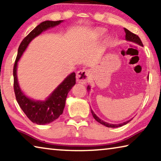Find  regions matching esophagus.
<instances>
[{"label": "esophagus", "instance_id": "1", "mask_svg": "<svg viewBox=\"0 0 161 161\" xmlns=\"http://www.w3.org/2000/svg\"><path fill=\"white\" fill-rule=\"evenodd\" d=\"M90 71L86 69H82L78 70L77 72V74H76V79H77V81L80 83L85 84L88 82V76L90 74Z\"/></svg>", "mask_w": 161, "mask_h": 161}]
</instances>
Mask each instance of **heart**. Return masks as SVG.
<instances>
[{
	"mask_svg": "<svg viewBox=\"0 0 161 161\" xmlns=\"http://www.w3.org/2000/svg\"><path fill=\"white\" fill-rule=\"evenodd\" d=\"M105 31L103 30V29H98V33L100 34V35H102L103 33H104Z\"/></svg>",
	"mask_w": 161,
	"mask_h": 161,
	"instance_id": "1",
	"label": "heart"
}]
</instances>
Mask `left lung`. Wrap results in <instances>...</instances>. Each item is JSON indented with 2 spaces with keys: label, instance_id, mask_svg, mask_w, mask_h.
Wrapping results in <instances>:
<instances>
[{
  "label": "left lung",
  "instance_id": "left-lung-1",
  "mask_svg": "<svg viewBox=\"0 0 161 161\" xmlns=\"http://www.w3.org/2000/svg\"><path fill=\"white\" fill-rule=\"evenodd\" d=\"M124 31L125 32V39H126V40L129 41H131V42H133V43H136L137 44L140 45V46H143V43H142V41L140 39V38L138 37V36H137L136 34H134L133 33H131L130 31H128V29H126V28H124ZM88 90H90V86H88ZM91 111L92 115H93V118H95V120H96V121H98V122L101 123V124L106 126V127H108V128L120 127V126H123V125H124L125 124H127L128 123H129L131 120H128V121H126V122H124L123 123H120V124H110V123L104 122L103 120L100 119V118L98 116H97L96 114H95L93 110H92L91 109Z\"/></svg>",
  "mask_w": 161,
  "mask_h": 161
}]
</instances>
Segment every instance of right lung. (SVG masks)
I'll return each mask as SVG.
<instances>
[{
    "label": "right lung",
    "instance_id": "add662e5",
    "mask_svg": "<svg viewBox=\"0 0 161 161\" xmlns=\"http://www.w3.org/2000/svg\"><path fill=\"white\" fill-rule=\"evenodd\" d=\"M63 20L42 22L25 37L21 42L18 50V54L14 66V87L15 98L18 103L29 120L38 125L48 124L56 120L63 112L68 92L75 84V73H72L65 79L57 88L53 92L46 101H36L28 98L21 91L17 78V64L23 53L27 48L29 43L41 34L43 31L50 28L56 26Z\"/></svg>",
    "mask_w": 161,
    "mask_h": 161
}]
</instances>
